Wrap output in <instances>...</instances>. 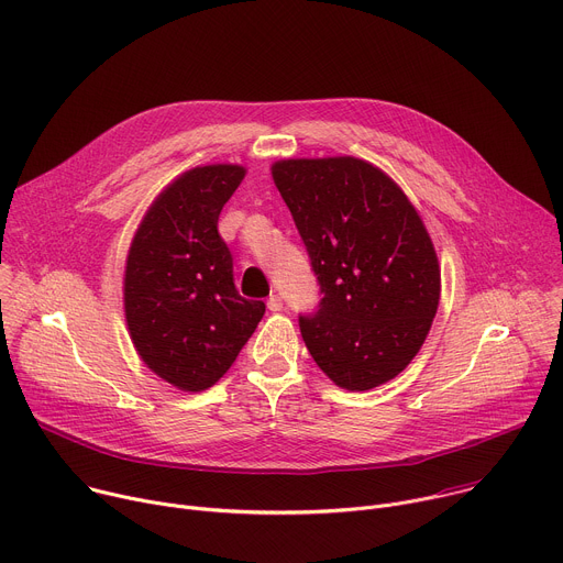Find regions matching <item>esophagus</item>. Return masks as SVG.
<instances>
[{
  "label": "esophagus",
  "mask_w": 563,
  "mask_h": 563,
  "mask_svg": "<svg viewBox=\"0 0 563 563\" xmlns=\"http://www.w3.org/2000/svg\"><path fill=\"white\" fill-rule=\"evenodd\" d=\"M267 307H269V311H280L283 309V298L278 294H272L267 298Z\"/></svg>",
  "instance_id": "1"
}]
</instances>
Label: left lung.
Masks as SVG:
<instances>
[{"mask_svg":"<svg viewBox=\"0 0 563 563\" xmlns=\"http://www.w3.org/2000/svg\"><path fill=\"white\" fill-rule=\"evenodd\" d=\"M320 285L302 341L339 387L365 391L419 354L439 307L430 233L400 187L365 159L298 157L272 167Z\"/></svg>","mask_w":563,"mask_h":563,"instance_id":"8db88e82","label":"left lung"}]
</instances>
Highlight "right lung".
<instances>
[{
    "label": "right lung",
    "mask_w": 563,
    "mask_h": 563,
    "mask_svg": "<svg viewBox=\"0 0 563 563\" xmlns=\"http://www.w3.org/2000/svg\"><path fill=\"white\" fill-rule=\"evenodd\" d=\"M245 167L207 165L178 176L142 218L126 256L124 313L144 365L178 389L211 387L265 313L233 285L218 216Z\"/></svg>",
    "instance_id": "right-lung-1"
}]
</instances>
